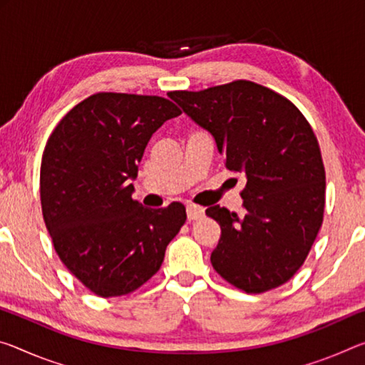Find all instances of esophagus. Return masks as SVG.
I'll return each instance as SVG.
<instances>
[{
    "mask_svg": "<svg viewBox=\"0 0 365 365\" xmlns=\"http://www.w3.org/2000/svg\"><path fill=\"white\" fill-rule=\"evenodd\" d=\"M205 214V210L201 206H196V205H188L187 206V216H188V221H196V219H200L201 216Z\"/></svg>",
    "mask_w": 365,
    "mask_h": 365,
    "instance_id": "esophagus-1",
    "label": "esophagus"
}]
</instances>
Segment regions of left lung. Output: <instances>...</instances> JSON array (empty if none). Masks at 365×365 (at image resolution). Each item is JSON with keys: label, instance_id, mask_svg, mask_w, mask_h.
Wrapping results in <instances>:
<instances>
[{"label": "left lung", "instance_id": "1", "mask_svg": "<svg viewBox=\"0 0 365 365\" xmlns=\"http://www.w3.org/2000/svg\"><path fill=\"white\" fill-rule=\"evenodd\" d=\"M169 96L211 133L225 167L247 180L244 216L219 205L206 210L221 225L212 268L248 294L284 284L307 258L325 210V167L309 121L252 81Z\"/></svg>", "mask_w": 365, "mask_h": 365}]
</instances>
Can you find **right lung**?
<instances>
[{
	"instance_id": "add662e5",
	"label": "right lung",
	"mask_w": 365,
	"mask_h": 365,
	"mask_svg": "<svg viewBox=\"0 0 365 365\" xmlns=\"http://www.w3.org/2000/svg\"><path fill=\"white\" fill-rule=\"evenodd\" d=\"M180 113L164 97L99 92L48 138L40 165L43 221L63 264L97 296H126L151 279L187 221L182 203L149 210L131 196L149 140Z\"/></svg>"
}]
</instances>
